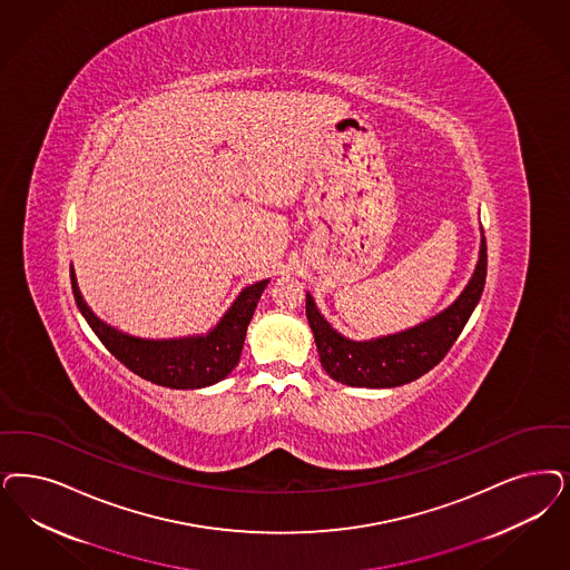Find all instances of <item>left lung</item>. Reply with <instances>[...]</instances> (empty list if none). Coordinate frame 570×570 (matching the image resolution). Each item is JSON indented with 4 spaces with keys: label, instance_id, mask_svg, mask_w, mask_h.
Segmentation results:
<instances>
[{
    "label": "left lung",
    "instance_id": "1",
    "mask_svg": "<svg viewBox=\"0 0 570 570\" xmlns=\"http://www.w3.org/2000/svg\"><path fill=\"white\" fill-rule=\"evenodd\" d=\"M487 282V237L482 234L480 261L461 296L432 320L374 341H350L331 328L307 295V320L314 331L320 362L331 379L352 387H397L430 373L451 352L465 328Z\"/></svg>",
    "mask_w": 570,
    "mask_h": 570
}]
</instances>
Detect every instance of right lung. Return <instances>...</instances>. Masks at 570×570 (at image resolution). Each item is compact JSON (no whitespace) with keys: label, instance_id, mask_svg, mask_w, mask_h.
<instances>
[{"label":"right lung","instance_id":"add662e5","mask_svg":"<svg viewBox=\"0 0 570 570\" xmlns=\"http://www.w3.org/2000/svg\"><path fill=\"white\" fill-rule=\"evenodd\" d=\"M269 279L256 282L244 288L232 309L223 315L215 331L206 336L147 341L100 322L79 295L76 277L71 274L73 296L79 312L99 336L100 343L116 355L119 362L145 381L170 390H199L218 383L232 373L239 362L248 324L255 314L256 303Z\"/></svg>","mask_w":570,"mask_h":570}]
</instances>
